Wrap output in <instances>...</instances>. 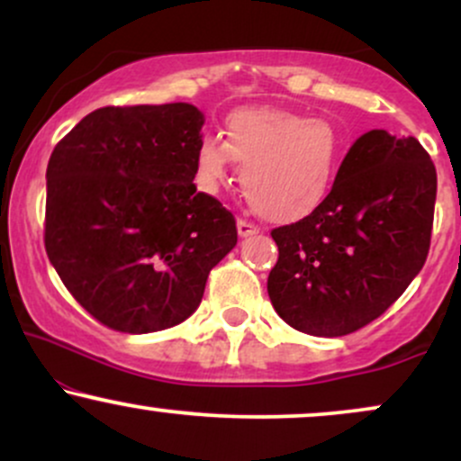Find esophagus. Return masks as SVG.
I'll list each match as a JSON object with an SVG mask.
<instances>
[{"label": "esophagus", "mask_w": 461, "mask_h": 461, "mask_svg": "<svg viewBox=\"0 0 461 461\" xmlns=\"http://www.w3.org/2000/svg\"><path fill=\"white\" fill-rule=\"evenodd\" d=\"M238 234H240L242 238L260 234V227L249 223V221H245V219H238Z\"/></svg>", "instance_id": "1"}]
</instances>
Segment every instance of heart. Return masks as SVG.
<instances>
[{
  "label": "heart",
  "mask_w": 461,
  "mask_h": 461,
  "mask_svg": "<svg viewBox=\"0 0 461 461\" xmlns=\"http://www.w3.org/2000/svg\"><path fill=\"white\" fill-rule=\"evenodd\" d=\"M342 139L331 121L271 105L236 108L225 116V140L203 134L194 168L201 188L214 193L240 162V188L253 210L275 223L314 212L336 179Z\"/></svg>",
  "instance_id": "b5f03b06"
}]
</instances>
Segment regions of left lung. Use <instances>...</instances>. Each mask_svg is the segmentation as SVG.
Returning a JSON list of instances; mask_svg holds the SVG:
<instances>
[{"mask_svg":"<svg viewBox=\"0 0 461 461\" xmlns=\"http://www.w3.org/2000/svg\"><path fill=\"white\" fill-rule=\"evenodd\" d=\"M436 188V167L414 136H359L319 208L271 231L279 249L267 282L275 312L325 338L379 319L427 260Z\"/></svg>","mask_w":461,"mask_h":461,"instance_id":"obj_1","label":"left lung"}]
</instances>
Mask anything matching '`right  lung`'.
<instances>
[{
    "mask_svg": "<svg viewBox=\"0 0 461 461\" xmlns=\"http://www.w3.org/2000/svg\"><path fill=\"white\" fill-rule=\"evenodd\" d=\"M201 125L190 104L105 105L51 151L47 258L110 330L151 333L186 321L236 247L234 214L193 184Z\"/></svg>",
    "mask_w": 461,
    "mask_h": 461,
    "instance_id": "right-lung-1",
    "label": "right lung"
}]
</instances>
